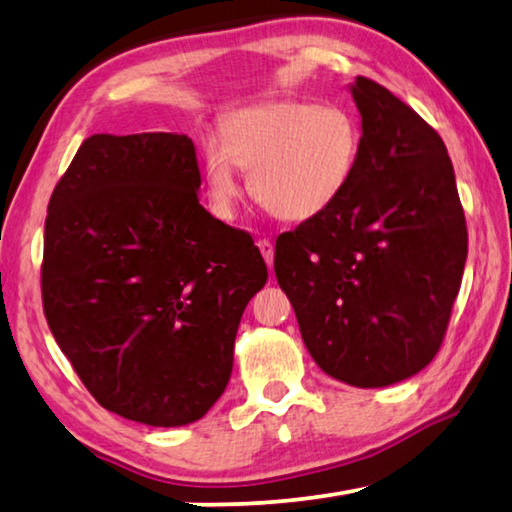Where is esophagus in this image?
<instances>
[{
  "mask_svg": "<svg viewBox=\"0 0 512 512\" xmlns=\"http://www.w3.org/2000/svg\"><path fill=\"white\" fill-rule=\"evenodd\" d=\"M257 246H259V250H262V255H264V262H266V266L271 268L273 266V244H271V239H259L257 241Z\"/></svg>",
  "mask_w": 512,
  "mask_h": 512,
  "instance_id": "1",
  "label": "esophagus"
}]
</instances>
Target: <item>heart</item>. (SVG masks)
I'll return each instance as SVG.
<instances>
[{
    "label": "heart",
    "mask_w": 512,
    "mask_h": 512,
    "mask_svg": "<svg viewBox=\"0 0 512 512\" xmlns=\"http://www.w3.org/2000/svg\"><path fill=\"white\" fill-rule=\"evenodd\" d=\"M221 137L203 142V176L212 210L235 214L239 169L255 201L284 221L327 212L352 183L361 124L348 108L316 101H273L235 110Z\"/></svg>",
    "instance_id": "b5f03b06"
}]
</instances>
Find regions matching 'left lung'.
<instances>
[{"label": "left lung", "instance_id": "8db88e82", "mask_svg": "<svg viewBox=\"0 0 512 512\" xmlns=\"http://www.w3.org/2000/svg\"><path fill=\"white\" fill-rule=\"evenodd\" d=\"M361 155L327 212L284 232L275 277L318 368L357 388L418 375L443 343L467 257L465 214L440 135L357 76Z\"/></svg>", "mask_w": 512, "mask_h": 512}]
</instances>
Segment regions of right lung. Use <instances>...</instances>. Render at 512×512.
Wrapping results in <instances>:
<instances>
[{
    "instance_id": "obj_1",
    "label": "right lung",
    "mask_w": 512,
    "mask_h": 512,
    "mask_svg": "<svg viewBox=\"0 0 512 512\" xmlns=\"http://www.w3.org/2000/svg\"><path fill=\"white\" fill-rule=\"evenodd\" d=\"M194 142L92 135L47 207L42 305L103 409L149 427L201 420L232 375L239 320L266 284L248 232L198 203Z\"/></svg>"
}]
</instances>
